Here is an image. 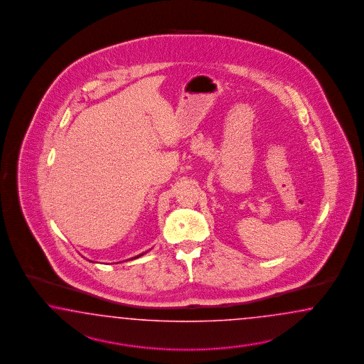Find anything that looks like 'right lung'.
I'll list each match as a JSON object with an SVG mask.
<instances>
[{"mask_svg":"<svg viewBox=\"0 0 364 364\" xmlns=\"http://www.w3.org/2000/svg\"><path fill=\"white\" fill-rule=\"evenodd\" d=\"M146 252H148V251H145V252H143V254L137 255V256H134V257H132V259H137V257H140V256H143V255L146 254ZM132 259H131V260H132ZM89 262H90V260H89Z\"/></svg>","mask_w":364,"mask_h":364,"instance_id":"1","label":"right lung"}]
</instances>
